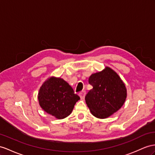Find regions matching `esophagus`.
Masks as SVG:
<instances>
[{"instance_id":"obj_1","label":"esophagus","mask_w":155,"mask_h":155,"mask_svg":"<svg viewBox=\"0 0 155 155\" xmlns=\"http://www.w3.org/2000/svg\"><path fill=\"white\" fill-rule=\"evenodd\" d=\"M78 95H79V96H80V97L81 99H84L85 96H86V92H85V91H82L81 92L79 93Z\"/></svg>"}]
</instances>
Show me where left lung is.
Masks as SVG:
<instances>
[{
  "instance_id": "left-lung-1",
  "label": "left lung",
  "mask_w": 155,
  "mask_h": 155,
  "mask_svg": "<svg viewBox=\"0 0 155 155\" xmlns=\"http://www.w3.org/2000/svg\"><path fill=\"white\" fill-rule=\"evenodd\" d=\"M88 82L93 88L86 94L85 100L94 117L108 118L124 105L127 97L125 84L109 67L91 74Z\"/></svg>"
}]
</instances>
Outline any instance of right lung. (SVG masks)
Here are the masks:
<instances>
[{
	"label": "right lung",
	"mask_w": 155,
	"mask_h": 155,
	"mask_svg": "<svg viewBox=\"0 0 155 155\" xmlns=\"http://www.w3.org/2000/svg\"><path fill=\"white\" fill-rule=\"evenodd\" d=\"M80 97L63 78L51 77L43 82L39 89L38 100L46 113L58 119H63L72 113Z\"/></svg>",
	"instance_id": "right-lung-1"
}]
</instances>
